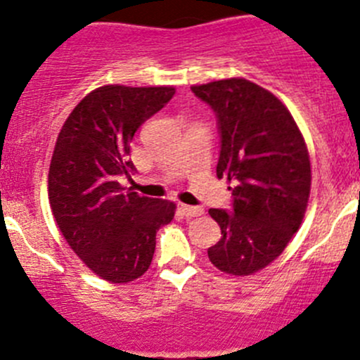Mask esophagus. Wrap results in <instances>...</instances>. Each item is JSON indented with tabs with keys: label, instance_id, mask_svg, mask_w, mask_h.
I'll list each match as a JSON object with an SVG mask.
<instances>
[{
	"label": "esophagus",
	"instance_id": "obj_1",
	"mask_svg": "<svg viewBox=\"0 0 360 360\" xmlns=\"http://www.w3.org/2000/svg\"><path fill=\"white\" fill-rule=\"evenodd\" d=\"M181 210H183V214L186 217H197L203 214L202 207H193V205H181Z\"/></svg>",
	"mask_w": 360,
	"mask_h": 360
}]
</instances>
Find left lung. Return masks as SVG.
<instances>
[{
	"label": "left lung",
	"mask_w": 360,
	"mask_h": 360,
	"mask_svg": "<svg viewBox=\"0 0 360 360\" xmlns=\"http://www.w3.org/2000/svg\"><path fill=\"white\" fill-rule=\"evenodd\" d=\"M216 112L217 177H226L231 210L210 209L221 238L210 263L224 274L250 275L277 259L297 231L310 197L307 146L288 108L244 78L191 86Z\"/></svg>",
	"instance_id": "obj_1"
}]
</instances>
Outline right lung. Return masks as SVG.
Returning <instances> with one entry per match:
<instances>
[{
  "instance_id": "add662e5",
  "label": "right lung",
  "mask_w": 360,
  "mask_h": 360,
  "mask_svg": "<svg viewBox=\"0 0 360 360\" xmlns=\"http://www.w3.org/2000/svg\"><path fill=\"white\" fill-rule=\"evenodd\" d=\"M174 94L172 86H101L79 101L57 137L49 172L53 217L79 259L112 284L150 268L157 230L174 219L172 202L120 184L136 172L134 136Z\"/></svg>"
}]
</instances>
